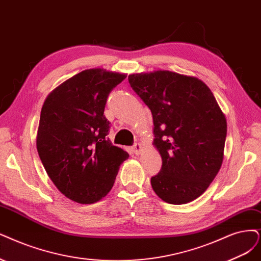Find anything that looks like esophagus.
<instances>
[{
  "label": "esophagus",
  "mask_w": 261,
  "mask_h": 261,
  "mask_svg": "<svg viewBox=\"0 0 261 261\" xmlns=\"http://www.w3.org/2000/svg\"><path fill=\"white\" fill-rule=\"evenodd\" d=\"M132 149H133V152L136 153V155H140V153L143 151V146L141 145L140 143H136V144H134V145H133Z\"/></svg>",
  "instance_id": "34e87169"
}]
</instances>
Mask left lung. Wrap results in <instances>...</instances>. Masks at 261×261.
<instances>
[{"mask_svg":"<svg viewBox=\"0 0 261 261\" xmlns=\"http://www.w3.org/2000/svg\"><path fill=\"white\" fill-rule=\"evenodd\" d=\"M152 115V145L162 167L150 182L170 204L199 198L224 160L227 120L208 87L195 76L167 70L128 76Z\"/></svg>","mask_w":261,"mask_h":261,"instance_id":"1","label":"left lung"}]
</instances>
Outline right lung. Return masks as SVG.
I'll use <instances>...</instances> for the list:
<instances>
[{"label": "right lung", "instance_id": "1", "mask_svg": "<svg viewBox=\"0 0 261 261\" xmlns=\"http://www.w3.org/2000/svg\"><path fill=\"white\" fill-rule=\"evenodd\" d=\"M127 74L94 67L66 80L47 95L36 136L38 156L63 196L91 204L111 191L129 153L106 138V99Z\"/></svg>", "mask_w": 261, "mask_h": 261}]
</instances>
